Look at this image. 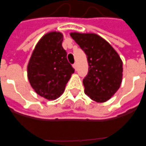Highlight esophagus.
<instances>
[{
    "mask_svg": "<svg viewBox=\"0 0 146 146\" xmlns=\"http://www.w3.org/2000/svg\"><path fill=\"white\" fill-rule=\"evenodd\" d=\"M73 68H74V70H77V64H74L73 65Z\"/></svg>",
    "mask_w": 146,
    "mask_h": 146,
    "instance_id": "1",
    "label": "esophagus"
}]
</instances>
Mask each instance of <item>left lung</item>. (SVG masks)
I'll list each match as a JSON object with an SVG mask.
<instances>
[{"instance_id":"obj_1","label":"left lung","mask_w":146,"mask_h":146,"mask_svg":"<svg viewBox=\"0 0 146 146\" xmlns=\"http://www.w3.org/2000/svg\"><path fill=\"white\" fill-rule=\"evenodd\" d=\"M70 35L87 55L89 73L82 81L85 93L98 103L108 101L122 82V60L113 47L96 33L73 32Z\"/></svg>"}]
</instances>
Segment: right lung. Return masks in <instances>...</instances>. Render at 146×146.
<instances>
[{
    "label": "right lung",
    "mask_w": 146,
    "mask_h": 146,
    "mask_svg": "<svg viewBox=\"0 0 146 146\" xmlns=\"http://www.w3.org/2000/svg\"><path fill=\"white\" fill-rule=\"evenodd\" d=\"M63 36L57 31L44 34L37 42L27 65L31 86L47 100H55L61 96L74 73L62 47Z\"/></svg>",
    "instance_id": "obj_1"
}]
</instances>
